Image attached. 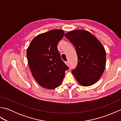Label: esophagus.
Returning a JSON list of instances; mask_svg holds the SVG:
<instances>
[{
  "label": "esophagus",
  "mask_w": 121,
  "mask_h": 121,
  "mask_svg": "<svg viewBox=\"0 0 121 121\" xmlns=\"http://www.w3.org/2000/svg\"><path fill=\"white\" fill-rule=\"evenodd\" d=\"M65 65H67V66H69V62L68 61H65Z\"/></svg>",
  "instance_id": "obj_1"
}]
</instances>
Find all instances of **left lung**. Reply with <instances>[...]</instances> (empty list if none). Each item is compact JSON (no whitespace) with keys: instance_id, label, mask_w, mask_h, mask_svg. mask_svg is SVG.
<instances>
[{"instance_id":"8db88e82","label":"left lung","mask_w":121,"mask_h":121,"mask_svg":"<svg viewBox=\"0 0 121 121\" xmlns=\"http://www.w3.org/2000/svg\"><path fill=\"white\" fill-rule=\"evenodd\" d=\"M75 48L78 57L72 74L83 86L92 85L99 81L106 67V52L100 41L87 30H76L65 35Z\"/></svg>"}]
</instances>
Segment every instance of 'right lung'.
<instances>
[{
  "label": "right lung",
  "instance_id": "obj_1",
  "mask_svg": "<svg viewBox=\"0 0 121 121\" xmlns=\"http://www.w3.org/2000/svg\"><path fill=\"white\" fill-rule=\"evenodd\" d=\"M62 30H53L36 36L27 49L29 68L38 84L43 88L55 89L62 83L69 68L61 59L58 43L63 38Z\"/></svg>",
  "mask_w": 121,
  "mask_h": 121
}]
</instances>
